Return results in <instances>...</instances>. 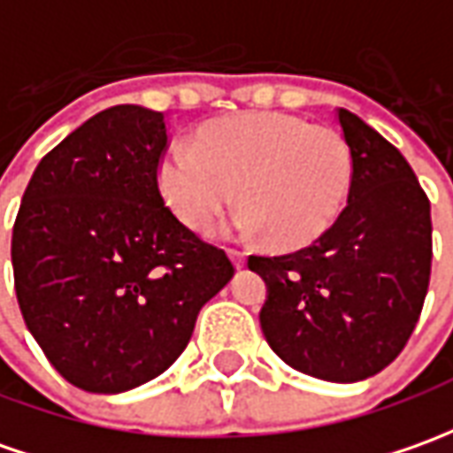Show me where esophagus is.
Instances as JSON below:
<instances>
[{"label":"esophagus","mask_w":453,"mask_h":453,"mask_svg":"<svg viewBox=\"0 0 453 453\" xmlns=\"http://www.w3.org/2000/svg\"><path fill=\"white\" fill-rule=\"evenodd\" d=\"M227 255L233 257V263H235V267L245 265V252H242V250H235V248H233V250H227Z\"/></svg>","instance_id":"obj_1"}]
</instances>
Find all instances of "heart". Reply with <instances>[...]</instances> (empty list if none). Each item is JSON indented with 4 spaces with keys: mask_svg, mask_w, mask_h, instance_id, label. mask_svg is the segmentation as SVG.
Returning <instances> with one entry per match:
<instances>
[{
    "mask_svg": "<svg viewBox=\"0 0 453 453\" xmlns=\"http://www.w3.org/2000/svg\"><path fill=\"white\" fill-rule=\"evenodd\" d=\"M355 163L340 131L252 111L203 126L193 149L175 143L158 163L163 201L196 233L213 230L238 201L240 233L280 250L312 245L342 215Z\"/></svg>",
    "mask_w": 453,
    "mask_h": 453,
    "instance_id": "b5f03b06",
    "label": "heart"
}]
</instances>
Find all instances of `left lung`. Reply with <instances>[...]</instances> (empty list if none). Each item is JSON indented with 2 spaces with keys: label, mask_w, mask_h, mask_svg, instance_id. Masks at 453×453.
I'll return each instance as SVG.
<instances>
[{
  "label": "left lung",
  "mask_w": 453,
  "mask_h": 453,
  "mask_svg": "<svg viewBox=\"0 0 453 453\" xmlns=\"http://www.w3.org/2000/svg\"><path fill=\"white\" fill-rule=\"evenodd\" d=\"M355 175L342 215L310 248L260 257V327L292 369L362 381L392 365L414 332L432 275V213L411 165L372 126L337 111Z\"/></svg>",
  "instance_id": "8db88e82"
}]
</instances>
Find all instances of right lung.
<instances>
[{
    "instance_id": "1",
    "label": "right lung",
    "mask_w": 453,
    "mask_h": 453,
    "mask_svg": "<svg viewBox=\"0 0 453 453\" xmlns=\"http://www.w3.org/2000/svg\"><path fill=\"white\" fill-rule=\"evenodd\" d=\"M165 143L161 111L111 106L46 153L21 198L12 235L21 315L84 392L119 395L163 374L235 273L163 205Z\"/></svg>"
}]
</instances>
